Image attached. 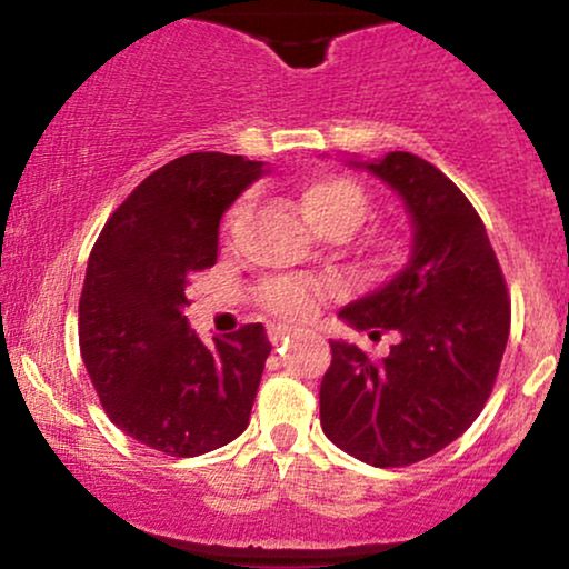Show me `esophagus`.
<instances>
[{"label": "esophagus", "instance_id": "34e87169", "mask_svg": "<svg viewBox=\"0 0 569 569\" xmlns=\"http://www.w3.org/2000/svg\"><path fill=\"white\" fill-rule=\"evenodd\" d=\"M293 335H297V329H289V326H270V329H267V337H270L272 345L283 342V339H289Z\"/></svg>", "mask_w": 569, "mask_h": 569}]
</instances>
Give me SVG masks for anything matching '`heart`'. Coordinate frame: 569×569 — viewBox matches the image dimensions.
<instances>
[{"instance_id": "heart-1", "label": "heart", "mask_w": 569, "mask_h": 569, "mask_svg": "<svg viewBox=\"0 0 569 569\" xmlns=\"http://www.w3.org/2000/svg\"><path fill=\"white\" fill-rule=\"evenodd\" d=\"M367 206L369 200L363 187L339 173H329L310 181L302 192L305 217L318 232L329 230L335 224H348L356 230L363 217H367ZM240 211H243V202L232 208L230 221ZM321 297V286L302 278H278L259 289V302H262L264 310L278 318H286V321H305V318H310L318 310Z\"/></svg>"}]
</instances>
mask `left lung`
<instances>
[{
	"instance_id": "1",
	"label": "left lung",
	"mask_w": 569,
	"mask_h": 569,
	"mask_svg": "<svg viewBox=\"0 0 569 569\" xmlns=\"http://www.w3.org/2000/svg\"><path fill=\"white\" fill-rule=\"evenodd\" d=\"M401 194L411 253L382 289L339 310L352 329L398 331L382 361L331 342L321 426L339 449L377 468L441 452L485 409L506 352L511 299L471 200L409 152L352 162Z\"/></svg>"
}]
</instances>
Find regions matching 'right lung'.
I'll use <instances>...</instances> for the list:
<instances>
[{
	"label": "right lung",
	"mask_w": 569,
	"mask_h": 569,
	"mask_svg": "<svg viewBox=\"0 0 569 569\" xmlns=\"http://www.w3.org/2000/svg\"><path fill=\"white\" fill-rule=\"evenodd\" d=\"M264 162L192 152L149 173L109 217L88 259L80 350L117 428L198 457L248 426L272 345L262 323L206 345L189 329V278L217 264L219 221Z\"/></svg>",
	"instance_id": "1"
}]
</instances>
